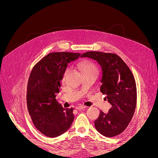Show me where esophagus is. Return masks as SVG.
I'll return each mask as SVG.
<instances>
[{"instance_id":"obj_1","label":"esophagus","mask_w":158,"mask_h":158,"mask_svg":"<svg viewBox=\"0 0 158 158\" xmlns=\"http://www.w3.org/2000/svg\"><path fill=\"white\" fill-rule=\"evenodd\" d=\"M85 108H86V107L84 106H77L76 107V109L77 110H82V109H84Z\"/></svg>"}]
</instances>
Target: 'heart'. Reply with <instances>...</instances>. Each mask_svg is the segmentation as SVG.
Listing matches in <instances>:
<instances>
[{"label": "heart", "instance_id": "heart-1", "mask_svg": "<svg viewBox=\"0 0 158 158\" xmlns=\"http://www.w3.org/2000/svg\"><path fill=\"white\" fill-rule=\"evenodd\" d=\"M80 69L83 72V73H87V72L92 71L93 70H95V68L94 67V66L92 64H82L80 66Z\"/></svg>", "mask_w": 158, "mask_h": 158}]
</instances>
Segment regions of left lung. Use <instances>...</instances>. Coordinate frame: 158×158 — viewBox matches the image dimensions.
Returning a JSON list of instances; mask_svg holds the SVG:
<instances>
[{
  "label": "left lung",
  "instance_id": "left-lung-1",
  "mask_svg": "<svg viewBox=\"0 0 158 158\" xmlns=\"http://www.w3.org/2000/svg\"><path fill=\"white\" fill-rule=\"evenodd\" d=\"M81 57L96 60L101 66L100 91L112 107L107 113L100 112L95 127L102 135L113 137L125 130L135 111L136 86L128 66L115 54L89 51Z\"/></svg>",
  "mask_w": 158,
  "mask_h": 158
}]
</instances>
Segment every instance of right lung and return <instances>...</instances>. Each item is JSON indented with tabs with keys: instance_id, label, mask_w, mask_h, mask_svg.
Segmentation results:
<instances>
[{
	"instance_id": "1",
	"label": "right lung",
	"mask_w": 158,
	"mask_h": 158,
	"mask_svg": "<svg viewBox=\"0 0 158 158\" xmlns=\"http://www.w3.org/2000/svg\"><path fill=\"white\" fill-rule=\"evenodd\" d=\"M80 55L51 52L38 62L31 72L27 90L28 111L35 127L46 136L63 135L74 121V109L63 108L55 98L68 64Z\"/></svg>"
}]
</instances>
